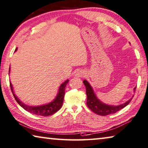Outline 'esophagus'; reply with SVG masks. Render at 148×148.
Instances as JSON below:
<instances>
[{
    "label": "esophagus",
    "instance_id": "1",
    "mask_svg": "<svg viewBox=\"0 0 148 148\" xmlns=\"http://www.w3.org/2000/svg\"><path fill=\"white\" fill-rule=\"evenodd\" d=\"M84 74H85V73H84V72L83 71V70H78V71L76 72V76L77 77H82L84 76Z\"/></svg>",
    "mask_w": 148,
    "mask_h": 148
}]
</instances>
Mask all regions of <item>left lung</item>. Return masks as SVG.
<instances>
[{"label":"left lung","instance_id":"obj_1","mask_svg":"<svg viewBox=\"0 0 148 148\" xmlns=\"http://www.w3.org/2000/svg\"><path fill=\"white\" fill-rule=\"evenodd\" d=\"M83 82L86 88V94H87V103L89 109L93 112H95L97 114L101 116H106L109 114L115 113L119 110L125 107L126 105H128L132 100V97L129 99L128 101H126L125 103L122 104L118 106H112V105H108L102 103L101 101L97 99L95 96V94L93 92V90L91 88L90 84L87 82L86 79H84ZM136 87L134 88V90H136Z\"/></svg>","mask_w":148,"mask_h":148}]
</instances>
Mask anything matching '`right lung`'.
<instances>
[{"mask_svg": "<svg viewBox=\"0 0 148 148\" xmlns=\"http://www.w3.org/2000/svg\"><path fill=\"white\" fill-rule=\"evenodd\" d=\"M17 51V48L16 49L15 51ZM9 72H10V69H9ZM69 79H67V80H66L64 83H62L61 84V86H60L59 88V90H58V93L57 97H56L55 99L53 100V101L49 103L48 104L41 105V106L38 107L27 106V105H25L24 103L21 102L18 99V98L16 97L14 93L12 86V84L10 82V86L12 92L13 93V95L16 101L23 109H24L25 111L31 112L32 114H36V115L48 116L52 115L54 113H55L56 112H57L58 110L61 108L63 103V100H64V96L65 94V88L66 86L67 85L68 82H69Z\"/></svg>", "mask_w": 148, "mask_h": 148, "instance_id": "add662e5", "label": "right lung"}]
</instances>
